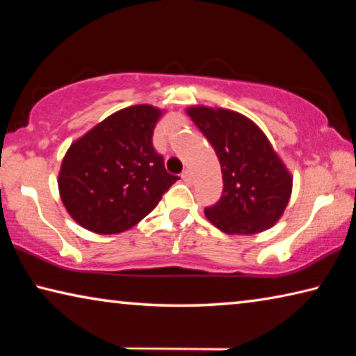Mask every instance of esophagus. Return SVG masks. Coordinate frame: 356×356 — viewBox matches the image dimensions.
Masks as SVG:
<instances>
[{"instance_id": "34e87169", "label": "esophagus", "mask_w": 356, "mask_h": 356, "mask_svg": "<svg viewBox=\"0 0 356 356\" xmlns=\"http://www.w3.org/2000/svg\"><path fill=\"white\" fill-rule=\"evenodd\" d=\"M182 179L185 180V182H191V172L188 170H185L182 172Z\"/></svg>"}]
</instances>
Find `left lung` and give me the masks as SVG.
Segmentation results:
<instances>
[{"label": "left lung", "mask_w": 356, "mask_h": 356, "mask_svg": "<svg viewBox=\"0 0 356 356\" xmlns=\"http://www.w3.org/2000/svg\"><path fill=\"white\" fill-rule=\"evenodd\" d=\"M215 149L222 174V196L204 210L229 236H252L275 226L292 195V174L272 143L243 114L225 108H186Z\"/></svg>", "instance_id": "1"}]
</instances>
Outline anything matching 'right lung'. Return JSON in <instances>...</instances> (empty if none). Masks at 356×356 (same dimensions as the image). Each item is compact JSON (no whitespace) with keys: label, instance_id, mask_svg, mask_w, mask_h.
I'll use <instances>...</instances> for the list:
<instances>
[{"label":"right lung","instance_id":"right-lung-1","mask_svg":"<svg viewBox=\"0 0 356 356\" xmlns=\"http://www.w3.org/2000/svg\"><path fill=\"white\" fill-rule=\"evenodd\" d=\"M165 111L134 105L113 113L70 144L58 174L59 196L78 225L119 234L138 225L177 176L165 170L152 135Z\"/></svg>","mask_w":356,"mask_h":356}]
</instances>
